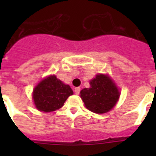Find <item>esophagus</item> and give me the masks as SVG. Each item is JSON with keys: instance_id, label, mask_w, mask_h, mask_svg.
<instances>
[{"instance_id": "obj_1", "label": "esophagus", "mask_w": 156, "mask_h": 156, "mask_svg": "<svg viewBox=\"0 0 156 156\" xmlns=\"http://www.w3.org/2000/svg\"><path fill=\"white\" fill-rule=\"evenodd\" d=\"M80 92V87H76L75 88V94H79Z\"/></svg>"}]
</instances>
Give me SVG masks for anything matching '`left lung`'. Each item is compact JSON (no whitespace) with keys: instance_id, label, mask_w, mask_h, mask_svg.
<instances>
[{"instance_id":"8db88e82","label":"left lung","mask_w":156,"mask_h":156,"mask_svg":"<svg viewBox=\"0 0 156 156\" xmlns=\"http://www.w3.org/2000/svg\"><path fill=\"white\" fill-rule=\"evenodd\" d=\"M90 88L80 91V98L88 110L103 114L113 108L119 100V89L108 75L98 74L90 81Z\"/></svg>"}]
</instances>
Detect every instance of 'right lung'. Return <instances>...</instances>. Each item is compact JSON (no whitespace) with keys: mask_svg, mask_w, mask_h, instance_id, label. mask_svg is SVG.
<instances>
[{"mask_svg":"<svg viewBox=\"0 0 156 156\" xmlns=\"http://www.w3.org/2000/svg\"><path fill=\"white\" fill-rule=\"evenodd\" d=\"M73 94V91L69 85L51 75L42 80L36 86L33 99L39 111L50 112L62 108L66 99Z\"/></svg>","mask_w":156,"mask_h":156,"instance_id":"1","label":"right lung"}]
</instances>
